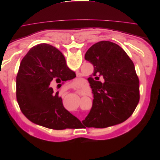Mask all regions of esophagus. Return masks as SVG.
<instances>
[{"instance_id": "1", "label": "esophagus", "mask_w": 160, "mask_h": 160, "mask_svg": "<svg viewBox=\"0 0 160 160\" xmlns=\"http://www.w3.org/2000/svg\"><path fill=\"white\" fill-rule=\"evenodd\" d=\"M77 91H78V93L81 95H84L87 94V90H85V89H78Z\"/></svg>"}]
</instances>
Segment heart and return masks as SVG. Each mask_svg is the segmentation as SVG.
<instances>
[{"instance_id": "heart-1", "label": "heart", "mask_w": 160, "mask_h": 160, "mask_svg": "<svg viewBox=\"0 0 160 160\" xmlns=\"http://www.w3.org/2000/svg\"><path fill=\"white\" fill-rule=\"evenodd\" d=\"M79 83V81L77 80L76 81V84H78ZM80 104V99L77 98V97H73V96H71L70 99L69 101L68 105H67V108L73 110L76 108L78 107Z\"/></svg>"}]
</instances>
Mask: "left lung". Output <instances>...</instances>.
<instances>
[{"label": "left lung", "mask_w": 160, "mask_h": 160, "mask_svg": "<svg viewBox=\"0 0 160 160\" xmlns=\"http://www.w3.org/2000/svg\"><path fill=\"white\" fill-rule=\"evenodd\" d=\"M85 59L93 65L94 71L89 81L93 105L82 121L83 126L105 128L125 122L139 100V79L133 61L122 47L107 41L92 45ZM100 76L104 79L103 84L92 79Z\"/></svg>", "instance_id": "left-lung-1"}]
</instances>
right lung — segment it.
Returning <instances> with one entry per match:
<instances>
[{
    "label": "right lung",
    "mask_w": 160,
    "mask_h": 160,
    "mask_svg": "<svg viewBox=\"0 0 160 160\" xmlns=\"http://www.w3.org/2000/svg\"><path fill=\"white\" fill-rule=\"evenodd\" d=\"M57 48L42 43L33 47L21 61L16 80L17 99L22 113L34 123L49 129H72L81 123L65 109L51 83L75 78Z\"/></svg>",
    "instance_id": "1"
}]
</instances>
